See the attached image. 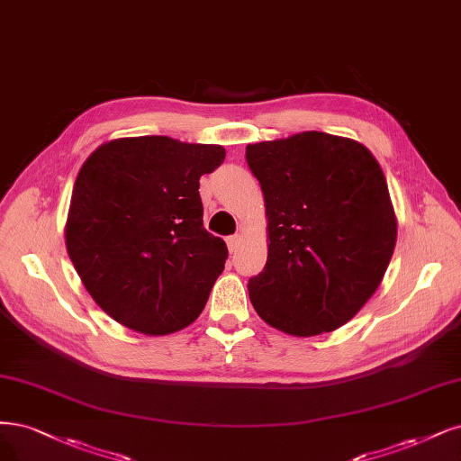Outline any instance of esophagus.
<instances>
[{
  "label": "esophagus",
  "mask_w": 461,
  "mask_h": 461,
  "mask_svg": "<svg viewBox=\"0 0 461 461\" xmlns=\"http://www.w3.org/2000/svg\"><path fill=\"white\" fill-rule=\"evenodd\" d=\"M227 246H229V251H236L238 246H240V236H238V234L229 236L227 238Z\"/></svg>",
  "instance_id": "esophagus-1"
}]
</instances>
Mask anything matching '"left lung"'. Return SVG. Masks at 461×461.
Here are the masks:
<instances>
[{"label": "left lung", "instance_id": "8db88e82", "mask_svg": "<svg viewBox=\"0 0 461 461\" xmlns=\"http://www.w3.org/2000/svg\"><path fill=\"white\" fill-rule=\"evenodd\" d=\"M268 221V256L251 276L253 309L309 338L364 307L389 267L396 219L382 167L360 142L322 131L246 147Z\"/></svg>", "mask_w": 461, "mask_h": 461}]
</instances>
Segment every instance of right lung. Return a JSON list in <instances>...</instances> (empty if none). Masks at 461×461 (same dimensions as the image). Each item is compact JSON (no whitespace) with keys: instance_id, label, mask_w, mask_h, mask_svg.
Listing matches in <instances>:
<instances>
[{"instance_id":"obj_1","label":"right lung","mask_w":461,"mask_h":461,"mask_svg":"<svg viewBox=\"0 0 461 461\" xmlns=\"http://www.w3.org/2000/svg\"><path fill=\"white\" fill-rule=\"evenodd\" d=\"M223 160L219 145L147 135L104 142L79 169L67 249L116 322L166 336L203 311L229 251L203 229L198 188Z\"/></svg>"}]
</instances>
